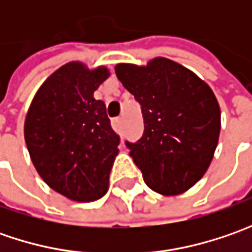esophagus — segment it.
<instances>
[{
    "label": "esophagus",
    "instance_id": "1",
    "mask_svg": "<svg viewBox=\"0 0 252 252\" xmlns=\"http://www.w3.org/2000/svg\"><path fill=\"white\" fill-rule=\"evenodd\" d=\"M112 127H113V130L116 131V133H121L122 131V118H115V119H112Z\"/></svg>",
    "mask_w": 252,
    "mask_h": 252
}]
</instances>
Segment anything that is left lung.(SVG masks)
<instances>
[{"label": "left lung", "mask_w": 252, "mask_h": 252, "mask_svg": "<svg viewBox=\"0 0 252 252\" xmlns=\"http://www.w3.org/2000/svg\"><path fill=\"white\" fill-rule=\"evenodd\" d=\"M116 75L140 103L144 131L125 141L147 187L178 195L193 187L210 165L220 134V108L208 84L164 57L146 67L118 64Z\"/></svg>", "instance_id": "1"}]
</instances>
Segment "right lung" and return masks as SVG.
Instances as JSON below:
<instances>
[{"instance_id":"right-lung-1","label":"right lung","mask_w":252,"mask_h":252,"mask_svg":"<svg viewBox=\"0 0 252 252\" xmlns=\"http://www.w3.org/2000/svg\"><path fill=\"white\" fill-rule=\"evenodd\" d=\"M108 70L68 63L36 92L25 119L28 151L44 182L77 202L102 198L118 156L119 136L106 106L94 98Z\"/></svg>"}]
</instances>
